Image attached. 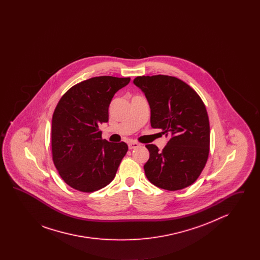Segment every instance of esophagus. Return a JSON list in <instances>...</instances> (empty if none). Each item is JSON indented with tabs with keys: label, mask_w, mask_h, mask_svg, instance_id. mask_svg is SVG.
Here are the masks:
<instances>
[{
	"label": "esophagus",
	"mask_w": 260,
	"mask_h": 260,
	"mask_svg": "<svg viewBox=\"0 0 260 260\" xmlns=\"http://www.w3.org/2000/svg\"><path fill=\"white\" fill-rule=\"evenodd\" d=\"M139 143H137V142H135V141H133V142H129L128 143V148L131 149H136L137 148V147H139Z\"/></svg>",
	"instance_id": "obj_1"
}]
</instances>
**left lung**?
Instances as JSON below:
<instances>
[{"mask_svg": "<svg viewBox=\"0 0 260 260\" xmlns=\"http://www.w3.org/2000/svg\"><path fill=\"white\" fill-rule=\"evenodd\" d=\"M134 84L148 101L151 126L169 137L161 151L154 144L146 145V177L169 191L193 184L210 152V122L204 102L192 87L172 76L136 77Z\"/></svg>", "mask_w": 260, "mask_h": 260, "instance_id": "1", "label": "left lung"}]
</instances>
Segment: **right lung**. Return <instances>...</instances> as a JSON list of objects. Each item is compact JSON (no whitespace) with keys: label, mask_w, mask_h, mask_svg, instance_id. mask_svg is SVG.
Here are the masks:
<instances>
[{"label":"right lung","mask_w":260,"mask_h":260,"mask_svg":"<svg viewBox=\"0 0 260 260\" xmlns=\"http://www.w3.org/2000/svg\"><path fill=\"white\" fill-rule=\"evenodd\" d=\"M129 78L93 77L71 87L59 100L51 122L52 160L62 179L82 192H94L114 179L127 152L124 142L102 139L114 94Z\"/></svg>","instance_id":"add662e5"}]
</instances>
